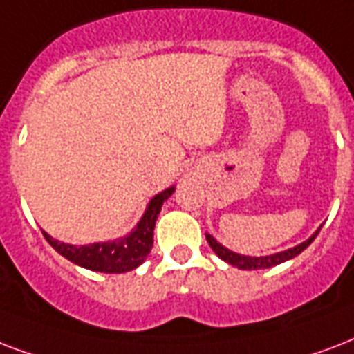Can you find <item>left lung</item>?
Returning a JSON list of instances; mask_svg holds the SVG:
<instances>
[{
  "mask_svg": "<svg viewBox=\"0 0 354 354\" xmlns=\"http://www.w3.org/2000/svg\"><path fill=\"white\" fill-rule=\"evenodd\" d=\"M321 228L315 230V234L312 237H308L306 241H303L301 245H297L293 249H288L284 252H277V254H271V256H241L237 254V252H232L230 249H226L223 247L217 239L209 234H206V239L209 243V247L213 249V252L219 256L221 260H225L226 263H230V266L237 267V269H269V267H274L282 263V261H288L291 258H295L297 254H301L306 247H308L310 243L314 241L315 236L319 234Z\"/></svg>",
  "mask_w": 354,
  "mask_h": 354,
  "instance_id": "8db88e82",
  "label": "left lung"
}]
</instances>
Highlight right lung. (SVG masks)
I'll return each instance as SVG.
<instances>
[{"instance_id":"1","label":"right lung","mask_w":354,"mask_h":354,"mask_svg":"<svg viewBox=\"0 0 354 354\" xmlns=\"http://www.w3.org/2000/svg\"><path fill=\"white\" fill-rule=\"evenodd\" d=\"M174 193V187L161 191L148 202L147 209L142 213L141 221L137 223L133 230L128 236L118 237L113 241L91 243V245H68V243L57 241L50 234L42 232L46 241L50 243L59 254L64 256L72 263L98 273H126L133 271L142 261L147 260L148 252L153 245V226L158 219L163 202Z\"/></svg>"}]
</instances>
